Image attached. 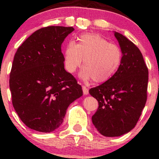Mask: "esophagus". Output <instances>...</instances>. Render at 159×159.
Segmentation results:
<instances>
[{"label":"esophagus","instance_id":"1","mask_svg":"<svg viewBox=\"0 0 159 159\" xmlns=\"http://www.w3.org/2000/svg\"><path fill=\"white\" fill-rule=\"evenodd\" d=\"M82 90H83V93L84 95H87L89 93L88 88H87V87H86L85 86H82Z\"/></svg>","mask_w":159,"mask_h":159}]
</instances>
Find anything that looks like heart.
Listing matches in <instances>:
<instances>
[{"mask_svg": "<svg viewBox=\"0 0 159 159\" xmlns=\"http://www.w3.org/2000/svg\"><path fill=\"white\" fill-rule=\"evenodd\" d=\"M122 57L119 47L96 34H82L78 38L77 44L69 42L64 50L67 72H75L84 60V68L80 76L84 80L93 78L96 83L108 81L120 67Z\"/></svg>", "mask_w": 159, "mask_h": 159, "instance_id": "b5f03b06", "label": "heart"}]
</instances>
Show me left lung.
I'll return each instance as SVG.
<instances>
[{"instance_id":"left-lung-1","label":"left lung","mask_w":159,"mask_h":159,"mask_svg":"<svg viewBox=\"0 0 159 159\" xmlns=\"http://www.w3.org/2000/svg\"><path fill=\"white\" fill-rule=\"evenodd\" d=\"M114 34L123 54L120 67L108 81L89 90L98 102L93 124L105 137H119L134 129L147 102L148 84V69L139 48L123 34Z\"/></svg>"}]
</instances>
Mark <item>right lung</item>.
Instances as JSON below:
<instances>
[{"instance_id": "obj_1", "label": "right lung", "mask_w": 159, "mask_h": 159, "mask_svg": "<svg viewBox=\"0 0 159 159\" xmlns=\"http://www.w3.org/2000/svg\"><path fill=\"white\" fill-rule=\"evenodd\" d=\"M75 29L49 26L36 30L18 48L10 75L12 102L19 118L36 132H54L71 103L83 95L64 69L61 45Z\"/></svg>"}]
</instances>
